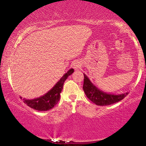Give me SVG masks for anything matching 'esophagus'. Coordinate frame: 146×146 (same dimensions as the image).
Returning a JSON list of instances; mask_svg holds the SVG:
<instances>
[{"label":"esophagus","instance_id":"esophagus-1","mask_svg":"<svg viewBox=\"0 0 146 146\" xmlns=\"http://www.w3.org/2000/svg\"><path fill=\"white\" fill-rule=\"evenodd\" d=\"M81 67V64H80V62H75L73 64V68H75V70H78L79 68Z\"/></svg>","mask_w":146,"mask_h":146}]
</instances>
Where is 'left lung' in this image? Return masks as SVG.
<instances>
[{
	"mask_svg": "<svg viewBox=\"0 0 146 146\" xmlns=\"http://www.w3.org/2000/svg\"><path fill=\"white\" fill-rule=\"evenodd\" d=\"M84 77L83 85L84 91L87 98L96 105L108 106L113 104L121 101L128 94V92L119 95L105 93L95 86L86 75L84 74Z\"/></svg>",
	"mask_w": 146,
	"mask_h": 146,
	"instance_id": "1",
	"label": "left lung"
}]
</instances>
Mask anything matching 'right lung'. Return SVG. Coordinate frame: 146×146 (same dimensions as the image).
Listing matches in <instances>:
<instances>
[{"mask_svg":"<svg viewBox=\"0 0 146 146\" xmlns=\"http://www.w3.org/2000/svg\"><path fill=\"white\" fill-rule=\"evenodd\" d=\"M73 72H74L73 68L69 69L67 73H65L62 78L60 79L56 84V85L46 94L40 97V98L33 99V100H27L24 98L23 99L24 103L33 109L39 110V111H46V110L53 108L59 102L60 93L63 88V84L65 80Z\"/></svg>","mask_w":146,"mask_h":146,"instance_id":"add662e5","label":"right lung"}]
</instances>
